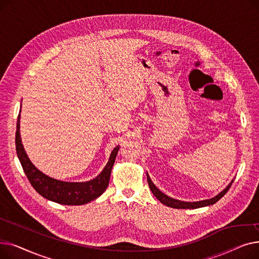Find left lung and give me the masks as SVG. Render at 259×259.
<instances>
[{"instance_id": "obj_1", "label": "left lung", "mask_w": 259, "mask_h": 259, "mask_svg": "<svg viewBox=\"0 0 259 259\" xmlns=\"http://www.w3.org/2000/svg\"><path fill=\"white\" fill-rule=\"evenodd\" d=\"M147 181H148L149 188H150L153 195L162 203V205H165L170 208H174V209H197V208H202V207L214 205L216 201H219L228 192V190L230 189L231 185H232V183L234 182V180L231 181V183L223 190L221 193L215 195L212 198L203 199V200H199V201H184V200L172 198V197L166 195L165 193H162L160 190L153 184V182L151 181L150 176H149L148 173H147Z\"/></svg>"}]
</instances>
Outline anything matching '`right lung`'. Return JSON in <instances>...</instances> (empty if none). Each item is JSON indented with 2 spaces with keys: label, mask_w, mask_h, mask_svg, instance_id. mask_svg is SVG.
Segmentation results:
<instances>
[{
  "label": "right lung",
  "mask_w": 259,
  "mask_h": 259,
  "mask_svg": "<svg viewBox=\"0 0 259 259\" xmlns=\"http://www.w3.org/2000/svg\"><path fill=\"white\" fill-rule=\"evenodd\" d=\"M21 113V111H20ZM21 114L18 116L17 132H16V147L19 160L23 170L30 182L35 191L47 198L48 200L62 203L68 206L85 205L100 197L107 189L110 181V174L114 161L119 150V146H116L109 157L107 165L97 178L87 182H63L52 179L42 171H39L27 155L22 144L20 133Z\"/></svg>",
  "instance_id": "right-lung-1"
}]
</instances>
